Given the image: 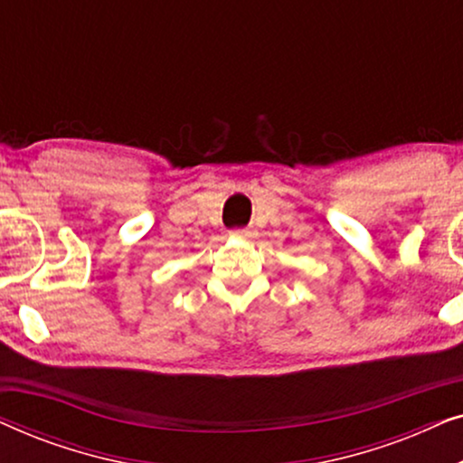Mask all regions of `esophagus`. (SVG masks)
<instances>
[{
	"instance_id": "1",
	"label": "esophagus",
	"mask_w": 463,
	"mask_h": 463,
	"mask_svg": "<svg viewBox=\"0 0 463 463\" xmlns=\"http://www.w3.org/2000/svg\"><path fill=\"white\" fill-rule=\"evenodd\" d=\"M232 233L236 238H242V240H252V238H255V232H252V230H233Z\"/></svg>"
}]
</instances>
